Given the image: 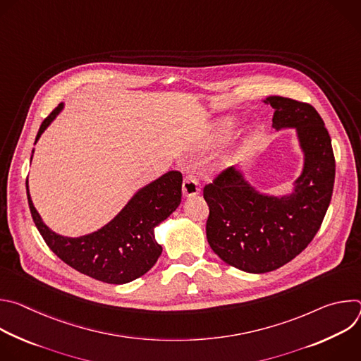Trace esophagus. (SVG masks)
Returning <instances> with one entry per match:
<instances>
[{"label":"esophagus","instance_id":"1","mask_svg":"<svg viewBox=\"0 0 361 361\" xmlns=\"http://www.w3.org/2000/svg\"><path fill=\"white\" fill-rule=\"evenodd\" d=\"M198 192H200V187H198L197 178L191 174H187L183 181V195L192 197V195H197Z\"/></svg>","mask_w":361,"mask_h":361}]
</instances>
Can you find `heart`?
I'll use <instances>...</instances> for the list:
<instances>
[{"instance_id":"1","label":"heart","mask_w":361,"mask_h":361,"mask_svg":"<svg viewBox=\"0 0 361 361\" xmlns=\"http://www.w3.org/2000/svg\"><path fill=\"white\" fill-rule=\"evenodd\" d=\"M216 127L220 130V131H226L228 127H230V121L228 120H220Z\"/></svg>"}]
</instances>
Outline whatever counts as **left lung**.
<instances>
[{
	"instance_id": "8db88e82",
	"label": "left lung",
	"mask_w": 361,
	"mask_h": 361,
	"mask_svg": "<svg viewBox=\"0 0 361 361\" xmlns=\"http://www.w3.org/2000/svg\"><path fill=\"white\" fill-rule=\"evenodd\" d=\"M263 102L274 109V130L295 131L302 169L293 190L262 192L241 167L204 187L210 247L224 263L252 274L280 269L310 244L330 205L336 176L331 138L316 109L279 95Z\"/></svg>"
}]
</instances>
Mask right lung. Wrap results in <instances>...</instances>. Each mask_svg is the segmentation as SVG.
<instances>
[{
	"label": "right lung",
	"mask_w": 361,
	"mask_h": 361,
	"mask_svg": "<svg viewBox=\"0 0 361 361\" xmlns=\"http://www.w3.org/2000/svg\"><path fill=\"white\" fill-rule=\"evenodd\" d=\"M61 104L41 124L35 142L63 111ZM34 149L31 154V160ZM183 176L169 171L141 187L120 213L101 228L80 237H67L51 230L34 207L28 180L27 198L32 220L47 245L77 271L109 284H126L144 276L161 255L154 230L167 220L181 202Z\"/></svg>",
	"instance_id": "right-lung-1"
}]
</instances>
